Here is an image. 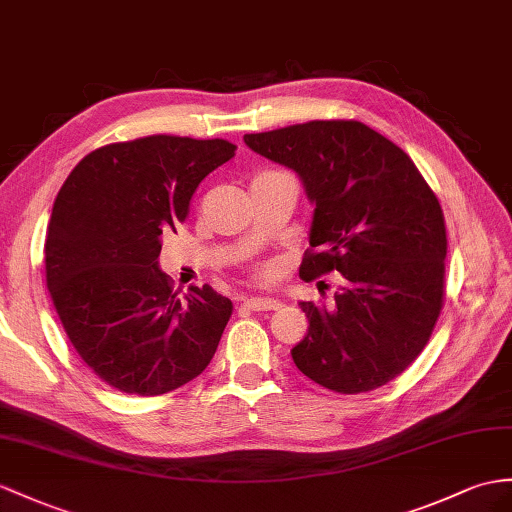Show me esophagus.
Here are the masks:
<instances>
[{
    "instance_id": "34e87169",
    "label": "esophagus",
    "mask_w": 512,
    "mask_h": 512,
    "mask_svg": "<svg viewBox=\"0 0 512 512\" xmlns=\"http://www.w3.org/2000/svg\"><path fill=\"white\" fill-rule=\"evenodd\" d=\"M241 306L247 310H278V308H282V302H278V299H271V297H245Z\"/></svg>"
}]
</instances>
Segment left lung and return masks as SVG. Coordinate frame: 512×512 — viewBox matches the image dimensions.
Segmentation results:
<instances>
[{
    "mask_svg": "<svg viewBox=\"0 0 512 512\" xmlns=\"http://www.w3.org/2000/svg\"><path fill=\"white\" fill-rule=\"evenodd\" d=\"M291 169L315 206L299 276L341 273L334 306L299 302L293 350L306 378L336 393L378 389L426 347L443 306L447 236L439 199L400 147L360 121H310L245 134Z\"/></svg>",
    "mask_w": 512,
    "mask_h": 512,
    "instance_id": "1",
    "label": "left lung"
}]
</instances>
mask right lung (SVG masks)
I'll return each instance as SVG.
<instances>
[{
  "mask_svg": "<svg viewBox=\"0 0 512 512\" xmlns=\"http://www.w3.org/2000/svg\"><path fill=\"white\" fill-rule=\"evenodd\" d=\"M234 145L145 136L84 156L62 184L45 234L47 289L71 345L99 378L130 395H162L213 360L232 302L210 286L180 297L160 269L210 171Z\"/></svg>",
  "mask_w": 512,
  "mask_h": 512,
  "instance_id": "obj_1",
  "label": "right lung"
}]
</instances>
